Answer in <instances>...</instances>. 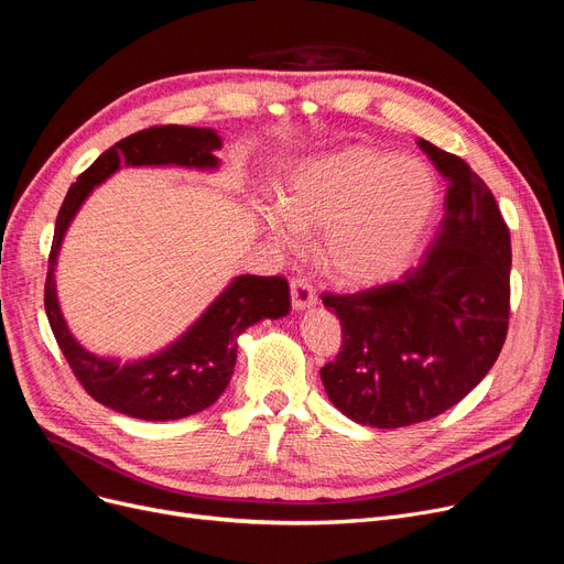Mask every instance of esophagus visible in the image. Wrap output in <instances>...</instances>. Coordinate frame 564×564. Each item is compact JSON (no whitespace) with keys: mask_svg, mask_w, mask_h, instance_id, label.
<instances>
[{"mask_svg":"<svg viewBox=\"0 0 564 564\" xmlns=\"http://www.w3.org/2000/svg\"><path fill=\"white\" fill-rule=\"evenodd\" d=\"M290 300H292V308L295 311H304L311 308L317 302V295L313 285L308 283V279H292L290 281Z\"/></svg>","mask_w":564,"mask_h":564,"instance_id":"1","label":"esophagus"}]
</instances>
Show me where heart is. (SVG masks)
Segmentation results:
<instances>
[{"label":"heart","instance_id":"b5f03b06","mask_svg":"<svg viewBox=\"0 0 564 564\" xmlns=\"http://www.w3.org/2000/svg\"><path fill=\"white\" fill-rule=\"evenodd\" d=\"M440 205V182L422 159L355 144L302 163L290 175L281 209L260 221L292 247L300 232H325L323 264L348 288L399 276L420 253Z\"/></svg>","mask_w":564,"mask_h":564}]
</instances>
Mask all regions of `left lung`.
I'll list each match as a JSON object with an SVG mask.
<instances>
[{
    "mask_svg": "<svg viewBox=\"0 0 564 564\" xmlns=\"http://www.w3.org/2000/svg\"><path fill=\"white\" fill-rule=\"evenodd\" d=\"M420 147L447 180L445 216L420 264L397 283L325 292L343 346L321 369L329 401L357 424L437 417L484 380L509 325L511 239L494 193L460 156Z\"/></svg>",
    "mask_w": 564,
    "mask_h": 564,
    "instance_id": "1",
    "label": "left lung"
}]
</instances>
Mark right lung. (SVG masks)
<instances>
[{
	"instance_id": "right-lung-1",
	"label": "right lung",
	"mask_w": 564,
	"mask_h": 564,
	"mask_svg": "<svg viewBox=\"0 0 564 564\" xmlns=\"http://www.w3.org/2000/svg\"><path fill=\"white\" fill-rule=\"evenodd\" d=\"M221 138L214 129L152 127L112 144L96 159L76 184H70L59 207L45 276V313L57 346L73 376L87 394L106 408L147 422L182 420L200 412L224 394L237 361V336L290 311V288L283 276L243 274L230 281L207 311L175 343L156 355L121 364L85 350L66 327L57 302L55 267L62 239L94 186L104 184L121 165H180L216 170Z\"/></svg>"
}]
</instances>
